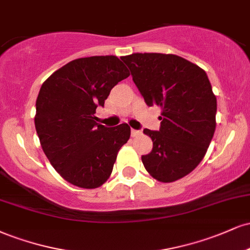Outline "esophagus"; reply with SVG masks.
Masks as SVG:
<instances>
[{"label": "esophagus", "instance_id": "esophagus-1", "mask_svg": "<svg viewBox=\"0 0 250 250\" xmlns=\"http://www.w3.org/2000/svg\"><path fill=\"white\" fill-rule=\"evenodd\" d=\"M130 133H131V136L135 137V136H137V135H140V133H141V131L136 130V129H131Z\"/></svg>", "mask_w": 250, "mask_h": 250}]
</instances>
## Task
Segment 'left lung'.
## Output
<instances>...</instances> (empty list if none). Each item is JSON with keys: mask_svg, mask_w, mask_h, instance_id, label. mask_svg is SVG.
Returning a JSON list of instances; mask_svg holds the SVG:
<instances>
[{"mask_svg": "<svg viewBox=\"0 0 250 250\" xmlns=\"http://www.w3.org/2000/svg\"><path fill=\"white\" fill-rule=\"evenodd\" d=\"M121 60L147 105L162 109L160 130H143L153 141L143 166L160 182L182 179L202 161L216 127V97L207 74L173 54L136 53Z\"/></svg>", "mask_w": 250, "mask_h": 250, "instance_id": "obj_1", "label": "left lung"}]
</instances>
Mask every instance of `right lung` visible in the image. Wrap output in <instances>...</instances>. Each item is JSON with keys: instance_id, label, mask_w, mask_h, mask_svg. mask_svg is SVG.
Returning <instances> with one entry per match:
<instances>
[{"instance_id": "1", "label": "right lung", "mask_w": 250, "mask_h": 250, "mask_svg": "<svg viewBox=\"0 0 250 250\" xmlns=\"http://www.w3.org/2000/svg\"><path fill=\"white\" fill-rule=\"evenodd\" d=\"M129 75L116 56H90L67 63L43 82L36 100V133L51 166L71 185L94 189L110 176L130 127H104L94 114Z\"/></svg>"}]
</instances>
